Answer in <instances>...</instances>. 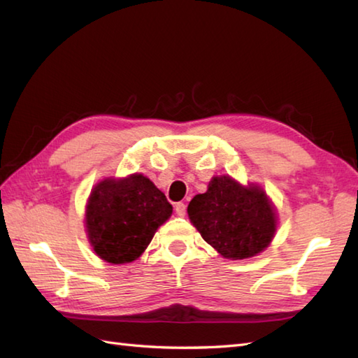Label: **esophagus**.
Instances as JSON below:
<instances>
[{
	"label": "esophagus",
	"instance_id": "esophagus-1",
	"mask_svg": "<svg viewBox=\"0 0 358 358\" xmlns=\"http://www.w3.org/2000/svg\"><path fill=\"white\" fill-rule=\"evenodd\" d=\"M175 214H177L178 217H185L186 215V204L185 203L175 204Z\"/></svg>",
	"mask_w": 358,
	"mask_h": 358
}]
</instances>
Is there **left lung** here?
Wrapping results in <instances>:
<instances>
[{"label": "left lung", "mask_w": 358, "mask_h": 358, "mask_svg": "<svg viewBox=\"0 0 358 358\" xmlns=\"http://www.w3.org/2000/svg\"><path fill=\"white\" fill-rule=\"evenodd\" d=\"M187 214L203 240L232 260L263 252L277 231L275 208L263 189L241 186L229 175L212 178L208 191L189 203Z\"/></svg>", "instance_id": "left-lung-1"}]
</instances>
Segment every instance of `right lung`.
<instances>
[{
	"mask_svg": "<svg viewBox=\"0 0 358 358\" xmlns=\"http://www.w3.org/2000/svg\"><path fill=\"white\" fill-rule=\"evenodd\" d=\"M171 215L172 204L143 173L106 178L89 195L87 238L101 260L131 263L146 250L158 227Z\"/></svg>",
	"mask_w": 358,
	"mask_h": 358,
	"instance_id": "right-lung-1",
	"label": "right lung"
}]
</instances>
